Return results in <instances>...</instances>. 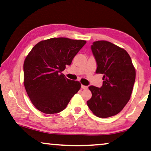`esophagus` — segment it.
Masks as SVG:
<instances>
[{"label": "esophagus", "instance_id": "obj_1", "mask_svg": "<svg viewBox=\"0 0 151 151\" xmlns=\"http://www.w3.org/2000/svg\"><path fill=\"white\" fill-rule=\"evenodd\" d=\"M87 86H85V85H81V88L83 89H87Z\"/></svg>", "mask_w": 151, "mask_h": 151}]
</instances>
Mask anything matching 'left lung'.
Masks as SVG:
<instances>
[{"label": "left lung", "mask_w": 151, "mask_h": 151, "mask_svg": "<svg viewBox=\"0 0 151 151\" xmlns=\"http://www.w3.org/2000/svg\"><path fill=\"white\" fill-rule=\"evenodd\" d=\"M91 51L97 62V74H102L101 88L89 87L92 93L87 106L100 118L116 115L131 97L136 79V70L124 49L106 40L93 42Z\"/></svg>", "instance_id": "obj_1"}]
</instances>
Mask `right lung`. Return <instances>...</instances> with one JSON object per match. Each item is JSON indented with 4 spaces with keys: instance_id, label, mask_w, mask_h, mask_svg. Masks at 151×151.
I'll return each mask as SVG.
<instances>
[{
    "instance_id": "right-lung-1",
    "label": "right lung",
    "mask_w": 151,
    "mask_h": 151,
    "mask_svg": "<svg viewBox=\"0 0 151 151\" xmlns=\"http://www.w3.org/2000/svg\"><path fill=\"white\" fill-rule=\"evenodd\" d=\"M85 43L84 40L60 37L41 40L34 46L24 60V85L36 109L45 114L66 109L81 84L61 73Z\"/></svg>"
}]
</instances>
